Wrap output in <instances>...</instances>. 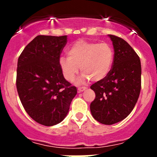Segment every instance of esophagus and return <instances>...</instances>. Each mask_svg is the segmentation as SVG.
Segmentation results:
<instances>
[{
	"label": "esophagus",
	"mask_w": 157,
	"mask_h": 157,
	"mask_svg": "<svg viewBox=\"0 0 157 157\" xmlns=\"http://www.w3.org/2000/svg\"><path fill=\"white\" fill-rule=\"evenodd\" d=\"M86 87H85V86H81V87H78L77 88V90H78V92L79 93H81V92H83V91H84L85 90H86Z\"/></svg>",
	"instance_id": "34e87169"
}]
</instances>
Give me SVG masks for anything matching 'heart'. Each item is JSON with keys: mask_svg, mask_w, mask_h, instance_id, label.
Listing matches in <instances>:
<instances>
[{"mask_svg": "<svg viewBox=\"0 0 157 157\" xmlns=\"http://www.w3.org/2000/svg\"><path fill=\"white\" fill-rule=\"evenodd\" d=\"M67 58H59L60 68L64 79L71 82L79 72H83L79 81L91 79L100 81L112 71L115 54L113 48L107 43L78 40L67 50Z\"/></svg>", "mask_w": 157, "mask_h": 157, "instance_id": "heart-1", "label": "heart"}]
</instances>
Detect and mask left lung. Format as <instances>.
Masks as SVG:
<instances>
[{"label":"left lung","instance_id":"obj_1","mask_svg":"<svg viewBox=\"0 0 157 157\" xmlns=\"http://www.w3.org/2000/svg\"><path fill=\"white\" fill-rule=\"evenodd\" d=\"M109 37L114 47L113 66L105 79L90 86L96 94L90 111L96 121L109 125L124 119L137 103L141 88V64L126 41L113 35Z\"/></svg>","mask_w":157,"mask_h":157}]
</instances>
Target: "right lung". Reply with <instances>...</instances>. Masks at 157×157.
Returning <instances> with one entry per match:
<instances>
[{"instance_id": "obj_1", "label": "right lung", "mask_w": 157, "mask_h": 157, "mask_svg": "<svg viewBox=\"0 0 157 157\" xmlns=\"http://www.w3.org/2000/svg\"><path fill=\"white\" fill-rule=\"evenodd\" d=\"M67 39V36H36L18 58L19 97L28 115L42 125L62 121L77 93L76 86L64 79L58 63Z\"/></svg>"}]
</instances>
